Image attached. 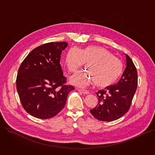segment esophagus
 Returning <instances> with one entry per match:
<instances>
[{"label": "esophagus", "instance_id": "esophagus-1", "mask_svg": "<svg viewBox=\"0 0 155 155\" xmlns=\"http://www.w3.org/2000/svg\"><path fill=\"white\" fill-rule=\"evenodd\" d=\"M77 90H78L79 92H81V93H82V94H88L89 93V91H87V90L81 89H77Z\"/></svg>", "mask_w": 155, "mask_h": 155}]
</instances>
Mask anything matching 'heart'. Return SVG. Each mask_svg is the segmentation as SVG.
<instances>
[{"instance_id":"heart-1","label":"heart","mask_w":155,"mask_h":155,"mask_svg":"<svg viewBox=\"0 0 155 155\" xmlns=\"http://www.w3.org/2000/svg\"><path fill=\"white\" fill-rule=\"evenodd\" d=\"M85 63L88 71L78 73L71 79L80 87L95 82L99 87H107L116 82L123 71L121 61L105 48L89 46L79 50L73 47L68 51L65 64L70 72L75 73Z\"/></svg>"}]
</instances>
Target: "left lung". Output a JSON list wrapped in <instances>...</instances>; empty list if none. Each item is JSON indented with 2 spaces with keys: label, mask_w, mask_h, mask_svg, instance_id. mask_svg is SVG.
<instances>
[{
  "label": "left lung",
  "mask_w": 155,
  "mask_h": 155,
  "mask_svg": "<svg viewBox=\"0 0 155 155\" xmlns=\"http://www.w3.org/2000/svg\"><path fill=\"white\" fill-rule=\"evenodd\" d=\"M126 61V67L120 80L116 84L96 92L98 104L90 111L100 121H114L124 116L130 108L137 87L138 78L137 69L127 54Z\"/></svg>",
  "instance_id": "left-lung-1"
}]
</instances>
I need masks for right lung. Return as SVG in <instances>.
Listing matches in <instances>:
<instances>
[{
    "mask_svg": "<svg viewBox=\"0 0 155 155\" xmlns=\"http://www.w3.org/2000/svg\"><path fill=\"white\" fill-rule=\"evenodd\" d=\"M66 42H49L34 49L21 63L16 77V89L23 108L31 116L48 119L64 107L67 96L74 89L66 84L60 64Z\"/></svg>",
    "mask_w": 155,
    "mask_h": 155,
    "instance_id": "add662e5",
    "label": "right lung"
}]
</instances>
